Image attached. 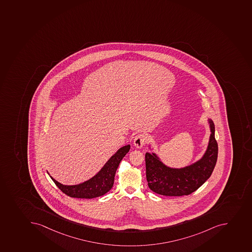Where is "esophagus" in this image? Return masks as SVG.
<instances>
[{
	"mask_svg": "<svg viewBox=\"0 0 252 252\" xmlns=\"http://www.w3.org/2000/svg\"><path fill=\"white\" fill-rule=\"evenodd\" d=\"M146 142V137L144 134H138L137 136H135L133 144L137 149H141L145 146Z\"/></svg>",
	"mask_w": 252,
	"mask_h": 252,
	"instance_id": "obj_1",
	"label": "esophagus"
}]
</instances>
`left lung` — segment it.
<instances>
[{"mask_svg":"<svg viewBox=\"0 0 252 252\" xmlns=\"http://www.w3.org/2000/svg\"><path fill=\"white\" fill-rule=\"evenodd\" d=\"M208 124L211 134L207 150L192 164L180 168L168 167L156 153H146V180L151 190L161 195H189L211 177L217 163L218 145L215 138L214 123L208 119Z\"/></svg>","mask_w":252,"mask_h":252,"instance_id":"obj_1","label":"left lung"}]
</instances>
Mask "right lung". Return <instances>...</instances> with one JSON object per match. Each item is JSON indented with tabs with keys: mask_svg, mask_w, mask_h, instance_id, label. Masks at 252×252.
<instances>
[{
	"mask_svg": "<svg viewBox=\"0 0 252 252\" xmlns=\"http://www.w3.org/2000/svg\"><path fill=\"white\" fill-rule=\"evenodd\" d=\"M129 150L130 145L119 149L94 177L83 183L73 186H65L54 180L51 176H50V178L52 179L62 192L71 198H94L100 197L111 190L114 185L115 175L119 164Z\"/></svg>",
	"mask_w": 252,
	"mask_h": 252,
	"instance_id": "obj_1",
	"label": "right lung"
}]
</instances>
